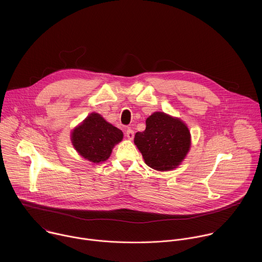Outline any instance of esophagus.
<instances>
[{
    "mask_svg": "<svg viewBox=\"0 0 262 262\" xmlns=\"http://www.w3.org/2000/svg\"><path fill=\"white\" fill-rule=\"evenodd\" d=\"M126 136L129 138V139H133L134 138V131L131 129V128H128L126 130Z\"/></svg>",
    "mask_w": 262,
    "mask_h": 262,
    "instance_id": "obj_1",
    "label": "esophagus"
}]
</instances>
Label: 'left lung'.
Instances as JSON below:
<instances>
[{
	"instance_id": "1",
	"label": "left lung",
	"mask_w": 262,
	"mask_h": 262,
	"mask_svg": "<svg viewBox=\"0 0 262 262\" xmlns=\"http://www.w3.org/2000/svg\"><path fill=\"white\" fill-rule=\"evenodd\" d=\"M145 123V130L137 132L134 138L145 164L158 171L176 168L190 146V133L186 125L164 113H154Z\"/></svg>"
}]
</instances>
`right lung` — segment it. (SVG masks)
I'll return each mask as SVG.
<instances>
[{
	"mask_svg": "<svg viewBox=\"0 0 262 262\" xmlns=\"http://www.w3.org/2000/svg\"><path fill=\"white\" fill-rule=\"evenodd\" d=\"M122 139L123 132L95 113L87 117L72 133V141L77 151L93 163L106 161L115 144Z\"/></svg>",
	"mask_w": 262,
	"mask_h": 262,
	"instance_id": "1",
	"label": "right lung"
}]
</instances>
